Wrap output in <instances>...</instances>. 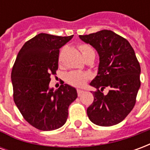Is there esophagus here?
Segmentation results:
<instances>
[{
  "mask_svg": "<svg viewBox=\"0 0 150 150\" xmlns=\"http://www.w3.org/2000/svg\"><path fill=\"white\" fill-rule=\"evenodd\" d=\"M77 93H78L79 96H81L84 93V91H83V90H80V89H78V90H77Z\"/></svg>",
  "mask_w": 150,
  "mask_h": 150,
  "instance_id": "34e87169",
  "label": "esophagus"
}]
</instances>
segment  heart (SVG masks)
I'll return each instance as SVG.
<instances>
[{"instance_id":"obj_1","label":"heart","mask_w":150,"mask_h":150,"mask_svg":"<svg viewBox=\"0 0 150 150\" xmlns=\"http://www.w3.org/2000/svg\"><path fill=\"white\" fill-rule=\"evenodd\" d=\"M79 50H80L82 55L84 58L88 54L93 52V50L87 44H80L79 46ZM90 75L87 72L79 71H72L68 72L65 76L66 82L69 84L75 87H82L87 83L90 79Z\"/></svg>"}]
</instances>
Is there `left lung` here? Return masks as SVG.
<instances>
[{"mask_svg":"<svg viewBox=\"0 0 150 150\" xmlns=\"http://www.w3.org/2000/svg\"><path fill=\"white\" fill-rule=\"evenodd\" d=\"M97 50L100 64L96 77L90 85L93 103L88 108V118L95 125L112 126L121 122L132 111L141 86V67L134 50L125 38L112 30L79 35ZM109 89L106 95L104 88Z\"/></svg>","mask_w":150,"mask_h":150,"instance_id":"left-lung-1","label":"left lung"}]
</instances>
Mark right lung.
Instances as JSON below:
<instances>
[{
	"mask_svg": "<svg viewBox=\"0 0 150 150\" xmlns=\"http://www.w3.org/2000/svg\"><path fill=\"white\" fill-rule=\"evenodd\" d=\"M67 37L39 34L25 43L12 70L13 100L24 119L34 128L50 131L62 127L70 104L77 98L75 88L62 84L49 88L50 75L58 70L59 49Z\"/></svg>",
	"mask_w": 150,
	"mask_h": 150,
	"instance_id": "obj_1",
	"label": "right lung"
}]
</instances>
